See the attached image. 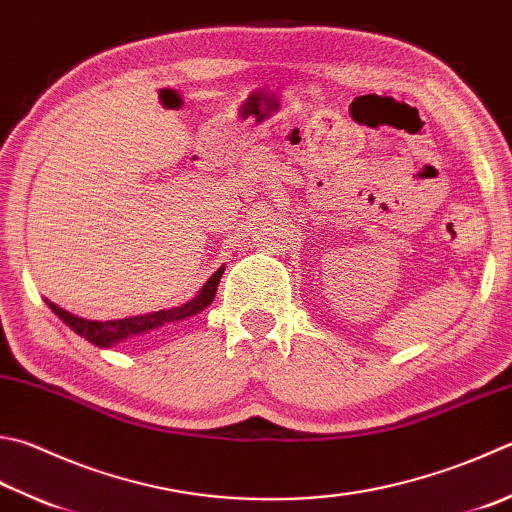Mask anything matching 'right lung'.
Segmentation results:
<instances>
[{
    "label": "right lung",
    "instance_id": "obj_1",
    "mask_svg": "<svg viewBox=\"0 0 512 512\" xmlns=\"http://www.w3.org/2000/svg\"><path fill=\"white\" fill-rule=\"evenodd\" d=\"M223 272H225V267H220L218 272L205 283V287L200 289V294L196 298H191L189 303H182L180 307H171V310H158V312H149V314H140V316H127V318H113V321H86V318L66 312V310H62V307H57L55 303H48V301L46 303L66 325L71 327L75 334L84 336L86 341L98 345V347H109L113 343L127 339V336L156 330V327L165 325V323L182 321V318L202 312L211 301H214Z\"/></svg>",
    "mask_w": 512,
    "mask_h": 512
}]
</instances>
